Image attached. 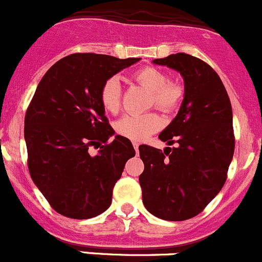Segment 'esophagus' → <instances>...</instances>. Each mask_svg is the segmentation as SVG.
Here are the masks:
<instances>
[{
	"label": "esophagus",
	"mask_w": 262,
	"mask_h": 262,
	"mask_svg": "<svg viewBox=\"0 0 262 262\" xmlns=\"http://www.w3.org/2000/svg\"><path fill=\"white\" fill-rule=\"evenodd\" d=\"M139 145H140V144H139V143H134V148H135L136 153H138V151H139Z\"/></svg>",
	"instance_id": "esophagus-1"
}]
</instances>
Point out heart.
<instances>
[{"label":"heart","instance_id":"b5f03b06","mask_svg":"<svg viewBox=\"0 0 262 262\" xmlns=\"http://www.w3.org/2000/svg\"><path fill=\"white\" fill-rule=\"evenodd\" d=\"M134 78L141 86L151 91L150 104L164 113H171L180 105L184 89L179 83L170 82L166 74L153 67H145L134 73ZM100 103L109 113H117L121 108V86L118 79H106L100 89ZM162 121L156 113L128 114L114 123L117 135L133 141H143L158 131Z\"/></svg>","mask_w":262,"mask_h":262}]
</instances>
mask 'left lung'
Here are the masks:
<instances>
[{"instance_id":"1","label":"left lung","mask_w":262,"mask_h":262,"mask_svg":"<svg viewBox=\"0 0 262 262\" xmlns=\"http://www.w3.org/2000/svg\"><path fill=\"white\" fill-rule=\"evenodd\" d=\"M153 63L178 71L185 92L178 116L159 134L178 145L163 151L139 146L143 203L162 220L184 221L201 213L225 184L235 146L233 111L219 74L201 59L179 52Z\"/></svg>"}]
</instances>
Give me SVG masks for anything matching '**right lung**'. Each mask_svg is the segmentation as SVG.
<instances>
[{
	"mask_svg": "<svg viewBox=\"0 0 262 262\" xmlns=\"http://www.w3.org/2000/svg\"><path fill=\"white\" fill-rule=\"evenodd\" d=\"M140 58L72 54L46 72L24 121L31 178L52 208L84 220L109 208L124 164L135 157L128 139L114 135L100 103L104 82ZM101 149L89 153L91 146Z\"/></svg>",
	"mask_w": 262,
	"mask_h": 262,
	"instance_id": "obj_1",
	"label": "right lung"
}]
</instances>
